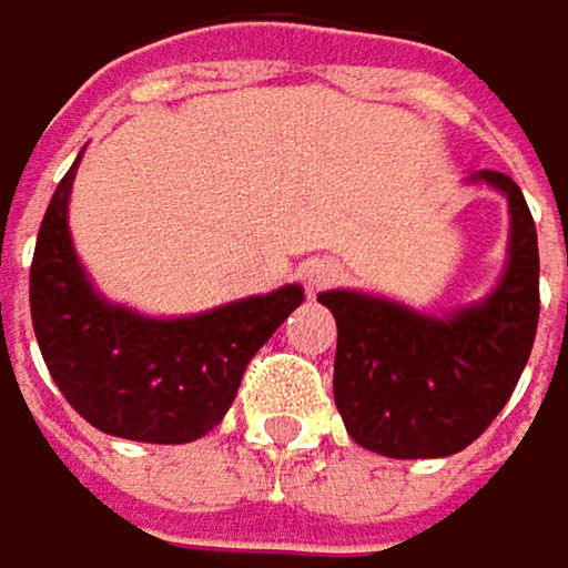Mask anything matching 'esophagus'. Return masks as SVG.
Segmentation results:
<instances>
[{
    "label": "esophagus",
    "instance_id": "obj_1",
    "mask_svg": "<svg viewBox=\"0 0 568 568\" xmlns=\"http://www.w3.org/2000/svg\"><path fill=\"white\" fill-rule=\"evenodd\" d=\"M301 277H304L307 291L314 294V291L331 287V284L341 277V264H337V261H331V257H314V261H307V264L301 267Z\"/></svg>",
    "mask_w": 568,
    "mask_h": 568
}]
</instances>
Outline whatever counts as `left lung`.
I'll list each match as a JSON object with an SVG mask.
<instances>
[{"label":"left lung","mask_w":568,"mask_h":568,"mask_svg":"<svg viewBox=\"0 0 568 568\" xmlns=\"http://www.w3.org/2000/svg\"><path fill=\"white\" fill-rule=\"evenodd\" d=\"M463 181L493 187L509 207L503 274L479 301L420 311L354 287L317 294L337 317V414L354 443L390 459L466 449L506 407L536 341L539 247L526 197L499 171Z\"/></svg>","instance_id":"1"}]
</instances>
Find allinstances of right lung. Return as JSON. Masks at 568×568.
<instances>
[{"mask_svg":"<svg viewBox=\"0 0 568 568\" xmlns=\"http://www.w3.org/2000/svg\"><path fill=\"white\" fill-rule=\"evenodd\" d=\"M82 154L59 181L39 227L29 304L39 351L62 397L109 436L191 443L224 420L247 361L304 304L301 284L154 317L109 301L82 267L69 197Z\"/></svg>","mask_w":568,"mask_h":568,"instance_id":"add662e5","label":"right lung"}]
</instances>
